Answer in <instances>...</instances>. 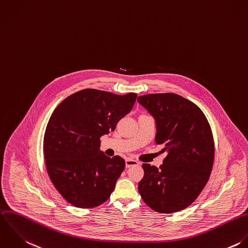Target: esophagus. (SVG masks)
<instances>
[{
  "label": "esophagus",
  "instance_id": "1",
  "mask_svg": "<svg viewBox=\"0 0 248 248\" xmlns=\"http://www.w3.org/2000/svg\"><path fill=\"white\" fill-rule=\"evenodd\" d=\"M135 165H139V162L132 160V159L126 160V167H131V166H135Z\"/></svg>",
  "mask_w": 248,
  "mask_h": 248
}]
</instances>
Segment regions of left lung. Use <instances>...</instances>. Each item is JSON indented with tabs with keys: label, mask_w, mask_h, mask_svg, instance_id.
Segmentation results:
<instances>
[{
	"label": "left lung",
	"mask_w": 248,
	"mask_h": 248,
	"mask_svg": "<svg viewBox=\"0 0 248 248\" xmlns=\"http://www.w3.org/2000/svg\"><path fill=\"white\" fill-rule=\"evenodd\" d=\"M138 102L155 118V141L166 152L159 168L143 164L139 191L147 206L162 214L187 208L207 185L215 160L211 126L203 111L175 93L142 95Z\"/></svg>",
	"instance_id": "left-lung-1"
}]
</instances>
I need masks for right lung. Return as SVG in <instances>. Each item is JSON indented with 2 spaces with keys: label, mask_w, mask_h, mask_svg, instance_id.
<instances>
[{
  "label": "right lung",
  "mask_w": 248,
  "mask_h": 248,
  "mask_svg": "<svg viewBox=\"0 0 248 248\" xmlns=\"http://www.w3.org/2000/svg\"><path fill=\"white\" fill-rule=\"evenodd\" d=\"M138 95L87 88L65 98L46 127L43 153L49 178L61 195L78 208L106 202L125 168V161L100 151V138L114 131Z\"/></svg>",
  "instance_id": "add662e5"
}]
</instances>
